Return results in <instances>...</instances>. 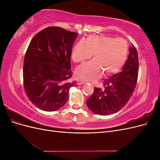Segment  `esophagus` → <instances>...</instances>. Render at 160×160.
<instances>
[{"label": "esophagus", "instance_id": "1", "mask_svg": "<svg viewBox=\"0 0 160 160\" xmlns=\"http://www.w3.org/2000/svg\"><path fill=\"white\" fill-rule=\"evenodd\" d=\"M84 83H85V82L83 80H78V85H83Z\"/></svg>", "mask_w": 160, "mask_h": 160}]
</instances>
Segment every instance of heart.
Segmentation results:
<instances>
[{"instance_id": "heart-1", "label": "heart", "mask_w": 160, "mask_h": 160, "mask_svg": "<svg viewBox=\"0 0 160 160\" xmlns=\"http://www.w3.org/2000/svg\"><path fill=\"white\" fill-rule=\"evenodd\" d=\"M128 44L123 38L97 35L90 36L73 47L71 58L75 62H82L93 55L94 60L77 67L76 75L87 81H93L105 72V75L117 72L126 60Z\"/></svg>"}]
</instances>
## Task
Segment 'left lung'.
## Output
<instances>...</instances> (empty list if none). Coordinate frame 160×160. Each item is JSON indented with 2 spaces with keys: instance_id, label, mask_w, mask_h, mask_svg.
<instances>
[{
  "instance_id": "8db88e82",
  "label": "left lung",
  "mask_w": 160,
  "mask_h": 160,
  "mask_svg": "<svg viewBox=\"0 0 160 160\" xmlns=\"http://www.w3.org/2000/svg\"><path fill=\"white\" fill-rule=\"evenodd\" d=\"M139 59L136 48L129 47L128 59L121 72L103 83V88H94L87 100L88 108L95 114L108 115L117 113L128 102L137 85Z\"/></svg>"
}]
</instances>
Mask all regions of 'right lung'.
Instances as JSON below:
<instances>
[{
    "mask_svg": "<svg viewBox=\"0 0 160 160\" xmlns=\"http://www.w3.org/2000/svg\"><path fill=\"white\" fill-rule=\"evenodd\" d=\"M78 34L59 27L38 32L28 47L23 62L25 93L37 108L54 111L63 106L76 81L72 76L71 56Z\"/></svg>",
    "mask_w": 160,
    "mask_h": 160,
    "instance_id": "obj_1",
    "label": "right lung"
}]
</instances>
